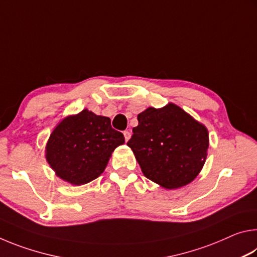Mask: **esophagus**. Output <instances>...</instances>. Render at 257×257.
<instances>
[{"label": "esophagus", "mask_w": 257, "mask_h": 257, "mask_svg": "<svg viewBox=\"0 0 257 257\" xmlns=\"http://www.w3.org/2000/svg\"><path fill=\"white\" fill-rule=\"evenodd\" d=\"M123 136H124L125 142H128L129 139H130V133L128 132V130H125V132H123Z\"/></svg>", "instance_id": "esophagus-1"}]
</instances>
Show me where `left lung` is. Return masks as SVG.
Instances as JSON below:
<instances>
[{"instance_id": "1", "label": "left lung", "mask_w": 257, "mask_h": 257, "mask_svg": "<svg viewBox=\"0 0 257 257\" xmlns=\"http://www.w3.org/2000/svg\"><path fill=\"white\" fill-rule=\"evenodd\" d=\"M137 119L127 145L143 175L165 189L190 184L206 161L210 139L205 125L173 103L147 107Z\"/></svg>"}]
</instances>
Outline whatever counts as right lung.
Instances as JSON below:
<instances>
[{"label":"right lung","instance_id":"obj_1","mask_svg":"<svg viewBox=\"0 0 257 257\" xmlns=\"http://www.w3.org/2000/svg\"><path fill=\"white\" fill-rule=\"evenodd\" d=\"M123 135L111 127L107 116L82 110L61 119L45 146V159L60 179L73 186L88 184L105 170Z\"/></svg>","mask_w":257,"mask_h":257}]
</instances>
